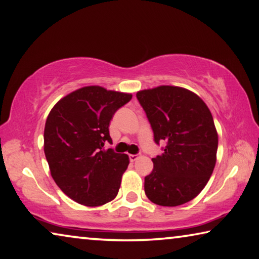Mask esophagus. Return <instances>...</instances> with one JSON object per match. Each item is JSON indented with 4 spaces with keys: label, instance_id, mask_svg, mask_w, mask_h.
Masks as SVG:
<instances>
[{
    "label": "esophagus",
    "instance_id": "esophagus-1",
    "mask_svg": "<svg viewBox=\"0 0 259 259\" xmlns=\"http://www.w3.org/2000/svg\"><path fill=\"white\" fill-rule=\"evenodd\" d=\"M138 158H139L138 155H130V160H131V162H135V160H137Z\"/></svg>",
    "mask_w": 259,
    "mask_h": 259
}]
</instances>
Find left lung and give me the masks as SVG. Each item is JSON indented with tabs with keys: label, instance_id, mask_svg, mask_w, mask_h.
<instances>
[{
	"label": "left lung",
	"instance_id": "obj_1",
	"mask_svg": "<svg viewBox=\"0 0 259 259\" xmlns=\"http://www.w3.org/2000/svg\"><path fill=\"white\" fill-rule=\"evenodd\" d=\"M154 131L165 141L145 178L147 197L157 205L177 206L200 194L217 160L218 133L212 114L200 96L178 86H158L137 93Z\"/></svg>",
	"mask_w": 259,
	"mask_h": 259
}]
</instances>
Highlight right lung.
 Wrapping results in <instances>:
<instances>
[{
    "label": "right lung",
    "instance_id": "add662e5",
    "mask_svg": "<svg viewBox=\"0 0 259 259\" xmlns=\"http://www.w3.org/2000/svg\"><path fill=\"white\" fill-rule=\"evenodd\" d=\"M131 99L128 93L87 86L59 100L47 117L44 149L50 173L79 204L99 206L117 196L130 158L104 145L112 142L114 112Z\"/></svg>",
    "mask_w": 259,
    "mask_h": 259
}]
</instances>
